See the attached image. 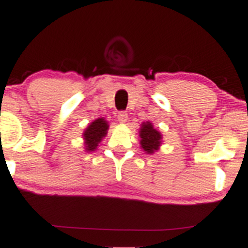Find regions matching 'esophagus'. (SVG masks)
Segmentation results:
<instances>
[{
  "instance_id": "1",
  "label": "esophagus",
  "mask_w": 248,
  "mask_h": 248,
  "mask_svg": "<svg viewBox=\"0 0 248 248\" xmlns=\"http://www.w3.org/2000/svg\"><path fill=\"white\" fill-rule=\"evenodd\" d=\"M117 120H119L120 122H122V124H124V122H127V120H128V114H127L126 111H120L119 115H117Z\"/></svg>"
}]
</instances>
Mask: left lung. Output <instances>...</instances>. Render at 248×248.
I'll return each mask as SVG.
<instances>
[{
  "label": "left lung",
  "mask_w": 248,
  "mask_h": 248,
  "mask_svg": "<svg viewBox=\"0 0 248 248\" xmlns=\"http://www.w3.org/2000/svg\"><path fill=\"white\" fill-rule=\"evenodd\" d=\"M140 145L147 153H153L158 150L161 142V135L158 131L153 128L152 124L144 122L140 129Z\"/></svg>",
  "instance_id": "obj_1"
}]
</instances>
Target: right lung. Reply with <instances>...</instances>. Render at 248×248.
Segmentation results:
<instances>
[{"instance_id":"add662e5","label":"right lung","mask_w":248,"mask_h":248,"mask_svg":"<svg viewBox=\"0 0 248 248\" xmlns=\"http://www.w3.org/2000/svg\"><path fill=\"white\" fill-rule=\"evenodd\" d=\"M108 124L104 119H97L93 122H91L84 132L85 139V150L87 151H95L98 146V142H101L103 137H106L107 131H108Z\"/></svg>"}]
</instances>
